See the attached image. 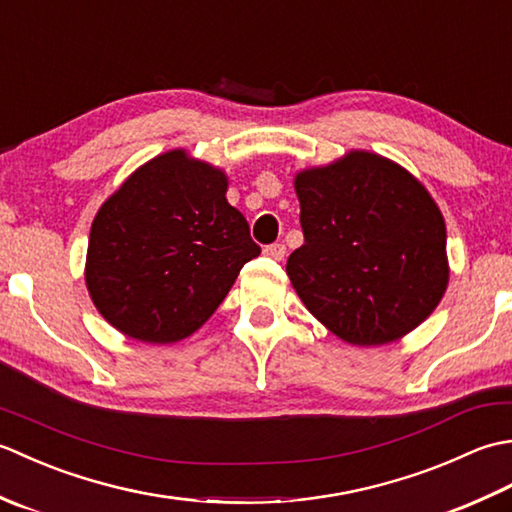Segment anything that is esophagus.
Masks as SVG:
<instances>
[{
	"instance_id": "esophagus-1",
	"label": "esophagus",
	"mask_w": 512,
	"mask_h": 512,
	"mask_svg": "<svg viewBox=\"0 0 512 512\" xmlns=\"http://www.w3.org/2000/svg\"><path fill=\"white\" fill-rule=\"evenodd\" d=\"M264 255L270 257V259H275V262H281V259H284V255H286V246L284 244H270V246L264 248Z\"/></svg>"
}]
</instances>
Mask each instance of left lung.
Returning a JSON list of instances; mask_svg holds the SVG:
<instances>
[{
    "mask_svg": "<svg viewBox=\"0 0 512 512\" xmlns=\"http://www.w3.org/2000/svg\"><path fill=\"white\" fill-rule=\"evenodd\" d=\"M303 242L286 273L314 317L352 345L398 341L449 284L447 226L396 162L350 151L295 176Z\"/></svg>",
    "mask_w": 512,
    "mask_h": 512,
    "instance_id": "1",
    "label": "left lung"
}]
</instances>
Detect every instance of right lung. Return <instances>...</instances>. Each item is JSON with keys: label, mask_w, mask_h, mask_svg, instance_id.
<instances>
[{"label": "right lung", "mask_w": 512, "mask_h": 512, "mask_svg": "<svg viewBox=\"0 0 512 512\" xmlns=\"http://www.w3.org/2000/svg\"><path fill=\"white\" fill-rule=\"evenodd\" d=\"M222 169L171 149L138 167L96 213L85 284L129 339L176 343L209 321L262 253L226 200Z\"/></svg>", "instance_id": "1"}]
</instances>
